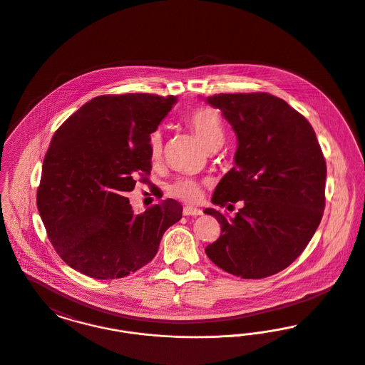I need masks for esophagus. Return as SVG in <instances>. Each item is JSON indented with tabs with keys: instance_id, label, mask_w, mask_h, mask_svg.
Instances as JSON below:
<instances>
[{
	"instance_id": "esophagus-1",
	"label": "esophagus",
	"mask_w": 365,
	"mask_h": 365,
	"mask_svg": "<svg viewBox=\"0 0 365 365\" xmlns=\"http://www.w3.org/2000/svg\"><path fill=\"white\" fill-rule=\"evenodd\" d=\"M183 215L185 216H200V215H202V210L198 208H192L190 205H186L183 208Z\"/></svg>"
}]
</instances>
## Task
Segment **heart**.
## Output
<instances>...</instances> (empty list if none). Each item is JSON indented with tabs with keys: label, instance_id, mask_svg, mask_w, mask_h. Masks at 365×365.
<instances>
[{
	"label": "heart",
	"instance_id": "1",
	"mask_svg": "<svg viewBox=\"0 0 365 365\" xmlns=\"http://www.w3.org/2000/svg\"><path fill=\"white\" fill-rule=\"evenodd\" d=\"M185 123L195 137L200 139L202 146L209 149L212 146H217L222 143L225 137L223 122L220 115L209 108L200 106L192 109L190 113L185 118ZM163 152V137L160 131H153L149 137V156L152 161H157ZM170 192L176 198L195 202L201 198V186L198 182L190 178H180L175 180L170 186Z\"/></svg>",
	"mask_w": 365,
	"mask_h": 365
}]
</instances>
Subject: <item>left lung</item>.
<instances>
[{"label":"left lung","mask_w":365,"mask_h":365,"mask_svg":"<svg viewBox=\"0 0 365 365\" xmlns=\"http://www.w3.org/2000/svg\"><path fill=\"white\" fill-rule=\"evenodd\" d=\"M237 134L235 165L216 186L212 202L242 208L234 219L207 208L222 225L205 253L243 279H262L287 268L304 252L326 205L327 167L314 130L299 112L268 93L215 94Z\"/></svg>","instance_id":"8db88e82"}]
</instances>
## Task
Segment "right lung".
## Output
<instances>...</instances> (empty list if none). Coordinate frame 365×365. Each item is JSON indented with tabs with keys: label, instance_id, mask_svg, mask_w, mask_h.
<instances>
[{
	"label": "right lung",
	"instance_id": "1",
	"mask_svg": "<svg viewBox=\"0 0 365 365\" xmlns=\"http://www.w3.org/2000/svg\"><path fill=\"white\" fill-rule=\"evenodd\" d=\"M176 97L98 96L53 135L36 207L57 255L96 279H118L153 260L163 234L182 217L173 198L135 215L125 194L148 180L149 137Z\"/></svg>",
	"mask_w": 365,
	"mask_h": 365
}]
</instances>
